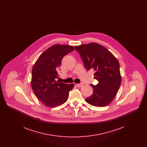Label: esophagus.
I'll use <instances>...</instances> for the list:
<instances>
[{"mask_svg": "<svg viewBox=\"0 0 147 147\" xmlns=\"http://www.w3.org/2000/svg\"><path fill=\"white\" fill-rule=\"evenodd\" d=\"M83 84H82V83L78 84H77V86H78V87H79V88H81L82 86H83Z\"/></svg>", "mask_w": 147, "mask_h": 147, "instance_id": "esophagus-1", "label": "esophagus"}]
</instances>
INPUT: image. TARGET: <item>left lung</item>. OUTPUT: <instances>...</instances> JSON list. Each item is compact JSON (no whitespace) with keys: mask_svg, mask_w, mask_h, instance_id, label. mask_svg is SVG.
Listing matches in <instances>:
<instances>
[{"mask_svg":"<svg viewBox=\"0 0 147 147\" xmlns=\"http://www.w3.org/2000/svg\"><path fill=\"white\" fill-rule=\"evenodd\" d=\"M87 70L94 69L96 85L91 84L93 94L86 98L88 104L96 107L109 105L119 91L121 83L119 64L116 58L104 46L96 43L76 46Z\"/></svg>","mask_w":147,"mask_h":147,"instance_id":"8db88e82","label":"left lung"}]
</instances>
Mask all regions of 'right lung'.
I'll use <instances>...</instances> for the list:
<instances>
[{
	"instance_id": "right-lung-1",
	"label": "right lung",
	"mask_w": 147,
	"mask_h": 147,
	"mask_svg": "<svg viewBox=\"0 0 147 147\" xmlns=\"http://www.w3.org/2000/svg\"><path fill=\"white\" fill-rule=\"evenodd\" d=\"M74 50L69 45L52 46L43 52L35 63L32 69L31 86L36 97L45 106L54 107L62 105L74 88V84L56 80L64 56Z\"/></svg>"
}]
</instances>
